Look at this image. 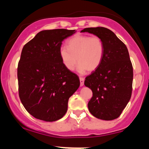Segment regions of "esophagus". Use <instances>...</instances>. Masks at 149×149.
Segmentation results:
<instances>
[{
    "label": "esophagus",
    "instance_id": "1",
    "mask_svg": "<svg viewBox=\"0 0 149 149\" xmlns=\"http://www.w3.org/2000/svg\"><path fill=\"white\" fill-rule=\"evenodd\" d=\"M84 80H85V78H83V77H80V86H83V85H84Z\"/></svg>",
    "mask_w": 149,
    "mask_h": 149
}]
</instances>
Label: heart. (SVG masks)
<instances>
[{"mask_svg":"<svg viewBox=\"0 0 149 149\" xmlns=\"http://www.w3.org/2000/svg\"><path fill=\"white\" fill-rule=\"evenodd\" d=\"M104 44L99 36L76 35L67 41V47L59 48V57L66 69L72 71L77 61L78 71L92 72L100 66L104 55Z\"/></svg>","mask_w":149,"mask_h":149,"instance_id":"1","label":"heart"}]
</instances>
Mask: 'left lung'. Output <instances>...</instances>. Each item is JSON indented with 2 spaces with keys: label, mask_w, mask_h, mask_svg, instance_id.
I'll list each match as a JSON object with an SVG mask.
<instances>
[{
  "label": "left lung",
  "mask_w": 149,
  "mask_h": 149,
  "mask_svg": "<svg viewBox=\"0 0 149 149\" xmlns=\"http://www.w3.org/2000/svg\"><path fill=\"white\" fill-rule=\"evenodd\" d=\"M81 32L100 37L105 49L100 66L85 80L92 91L89 111L99 119L114 120L127 106L132 91L133 68L127 48L109 29L85 28Z\"/></svg>",
  "instance_id": "8db88e82"
}]
</instances>
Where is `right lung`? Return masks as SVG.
Returning a JSON list of instances; mask_svg holds the SVG:
<instances>
[{
	"mask_svg": "<svg viewBox=\"0 0 149 149\" xmlns=\"http://www.w3.org/2000/svg\"><path fill=\"white\" fill-rule=\"evenodd\" d=\"M76 30H44L25 44L18 63L19 96L36 118L52 122L67 111L69 97L78 90L80 80L66 69L59 57L62 41Z\"/></svg>",
	"mask_w": 149,
	"mask_h": 149,
	"instance_id": "obj_1",
	"label": "right lung"
}]
</instances>
